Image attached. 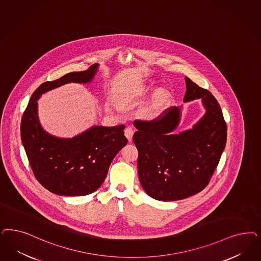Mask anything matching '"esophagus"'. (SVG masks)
I'll return each instance as SVG.
<instances>
[{"instance_id":"34e87169","label":"esophagus","mask_w":261,"mask_h":261,"mask_svg":"<svg viewBox=\"0 0 261 261\" xmlns=\"http://www.w3.org/2000/svg\"><path fill=\"white\" fill-rule=\"evenodd\" d=\"M125 135H126L128 142H132L133 135H134V129L132 127H126V129H125Z\"/></svg>"}]
</instances>
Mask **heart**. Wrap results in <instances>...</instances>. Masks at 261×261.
Instances as JSON below:
<instances>
[{
  "mask_svg": "<svg viewBox=\"0 0 261 261\" xmlns=\"http://www.w3.org/2000/svg\"><path fill=\"white\" fill-rule=\"evenodd\" d=\"M152 88L148 87L145 89V92L151 91ZM171 93L167 89L160 88L156 92L153 94L150 103L145 107L140 112V116L144 120H154L160 117V115L168 108L171 102Z\"/></svg>",
  "mask_w": 261,
  "mask_h": 261,
  "instance_id": "heart-1",
  "label": "heart"
}]
</instances>
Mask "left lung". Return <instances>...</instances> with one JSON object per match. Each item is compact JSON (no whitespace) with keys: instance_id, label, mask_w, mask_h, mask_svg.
<instances>
[{"instance_id":"left-lung-1","label":"left lung","mask_w":261,"mask_h":261,"mask_svg":"<svg viewBox=\"0 0 261 261\" xmlns=\"http://www.w3.org/2000/svg\"><path fill=\"white\" fill-rule=\"evenodd\" d=\"M185 83L184 101L201 99L206 110L191 129L173 134L180 120L176 107L154 120L134 123L139 180L145 192L159 201H177L201 192L226 147L227 124L218 101L187 76Z\"/></svg>"}]
</instances>
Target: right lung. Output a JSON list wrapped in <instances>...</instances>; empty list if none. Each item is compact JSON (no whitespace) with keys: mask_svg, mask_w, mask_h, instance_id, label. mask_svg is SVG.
<instances>
[{"mask_svg":"<svg viewBox=\"0 0 261 261\" xmlns=\"http://www.w3.org/2000/svg\"><path fill=\"white\" fill-rule=\"evenodd\" d=\"M98 64L41 84L31 97L22 121L21 139L34 177L50 192L84 196L96 191L108 175L110 163L127 139L124 125L92 126L73 138H59L43 129L37 116L40 96L63 84L90 83Z\"/></svg>","mask_w":261,"mask_h":261,"instance_id":"add662e5","label":"right lung"}]
</instances>
